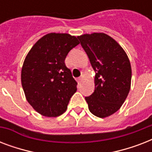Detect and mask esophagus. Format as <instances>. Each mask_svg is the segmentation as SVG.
<instances>
[{
  "instance_id": "esophagus-1",
  "label": "esophagus",
  "mask_w": 152,
  "mask_h": 152,
  "mask_svg": "<svg viewBox=\"0 0 152 152\" xmlns=\"http://www.w3.org/2000/svg\"><path fill=\"white\" fill-rule=\"evenodd\" d=\"M83 76H81L80 77H79L78 79H77V82H78V83L80 84V83H81V81H82V80H83Z\"/></svg>"
}]
</instances>
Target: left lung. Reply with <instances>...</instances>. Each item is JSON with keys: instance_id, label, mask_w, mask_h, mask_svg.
<instances>
[{"instance_id": "left-lung-1", "label": "left lung", "mask_w": 152, "mask_h": 152, "mask_svg": "<svg viewBox=\"0 0 152 152\" xmlns=\"http://www.w3.org/2000/svg\"><path fill=\"white\" fill-rule=\"evenodd\" d=\"M95 72V91L85 97L91 113L104 118L121 108L131 87L132 69L125 51L104 33L78 36Z\"/></svg>"}]
</instances>
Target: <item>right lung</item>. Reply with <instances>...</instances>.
Returning <instances> with one entry per match:
<instances>
[{
	"mask_svg": "<svg viewBox=\"0 0 152 152\" xmlns=\"http://www.w3.org/2000/svg\"><path fill=\"white\" fill-rule=\"evenodd\" d=\"M80 42L66 33H50L35 42L25 57L21 83L29 104L42 115H61L77 90V82L64 63Z\"/></svg>",
	"mask_w": 152,
	"mask_h": 152,
	"instance_id": "add662e5",
	"label": "right lung"
}]
</instances>
